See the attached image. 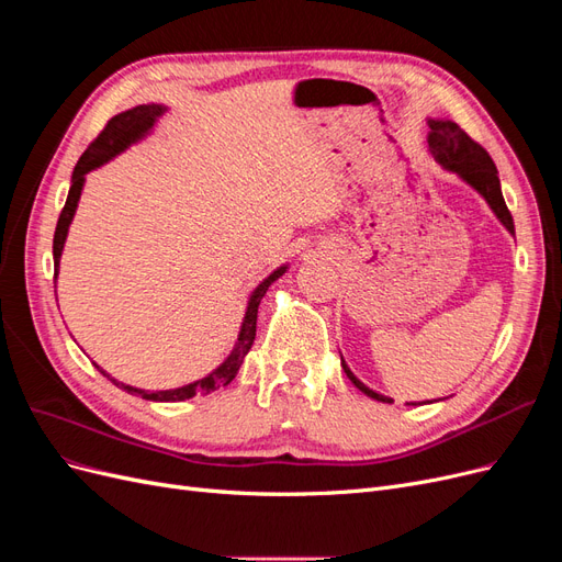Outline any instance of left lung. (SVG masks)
Instances as JSON below:
<instances>
[{"instance_id":"1","label":"left lung","mask_w":562,"mask_h":562,"mask_svg":"<svg viewBox=\"0 0 562 562\" xmlns=\"http://www.w3.org/2000/svg\"><path fill=\"white\" fill-rule=\"evenodd\" d=\"M427 124H429L427 143H429V151L434 155V159L443 166L446 171L457 173L469 187H473V190L487 201V206L492 209V213L497 215V220L506 227V232L516 234L514 217H512V213H508L504 196H502L497 166L490 159L487 151L479 143H473L462 128H459L454 122H450V119H429ZM342 368L347 372V378L353 382V386L361 389L366 396L382 401V403H394L389 396H382V394H378V391L366 386L349 370L345 359H342Z\"/></svg>"}]
</instances>
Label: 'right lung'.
<instances>
[{"mask_svg": "<svg viewBox=\"0 0 562 562\" xmlns=\"http://www.w3.org/2000/svg\"><path fill=\"white\" fill-rule=\"evenodd\" d=\"M166 112L164 105L157 103H149V105H138V108H131L122 114L112 116L108 126L103 128V133L98 135V138L87 147V151L79 157L75 171H72V184H70V192H67V201H65V209L58 217V225H56V234H54V265H56V279H58V267H60V255L65 248V239H67V232H70L72 225V217L77 213V203L83 190V182H87V173L95 171L98 166H103L108 161H112L116 155H122L131 145L140 143L145 135L151 133L155 124L159 122V116ZM288 265H281L279 269L271 271V274L258 283V288L250 293L248 297V307H246V316L241 323V330L239 337H236V345L229 351L227 359L220 363L213 372H209L206 378H201L192 384H184L178 389H166V391H145L138 386H131L124 382H116L112 380L103 368H98L100 372L108 380H112L119 389L128 391L133 396H143L145 401H157V403H178V401H187L196 394H211V391L220 389V386H227L234 378L236 372H239L241 363H244V356L248 353V349L252 347V339H255V323H258V307H260V300L265 297L267 288L274 283L279 277L285 274ZM58 300V297H56Z\"/></svg>", "mask_w": 562, "mask_h": 562, "instance_id": "add662e5", "label": "right lung"}]
</instances>
